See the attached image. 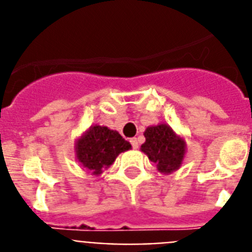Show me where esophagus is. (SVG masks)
<instances>
[{"label":"esophagus","instance_id":"1","mask_svg":"<svg viewBox=\"0 0 252 252\" xmlns=\"http://www.w3.org/2000/svg\"><path fill=\"white\" fill-rule=\"evenodd\" d=\"M130 142H131V145H132L133 149L139 148V142H137L136 137H132V139H130Z\"/></svg>","mask_w":252,"mask_h":252}]
</instances>
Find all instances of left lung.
<instances>
[{
    "instance_id": "8db88e82",
    "label": "left lung",
    "mask_w": 252,
    "mask_h": 252,
    "mask_svg": "<svg viewBox=\"0 0 252 252\" xmlns=\"http://www.w3.org/2000/svg\"><path fill=\"white\" fill-rule=\"evenodd\" d=\"M144 136L146 141L141 145V151L155 162L158 170L169 174L179 168L186 154V142L175 135L170 126H151L146 128Z\"/></svg>"
}]
</instances>
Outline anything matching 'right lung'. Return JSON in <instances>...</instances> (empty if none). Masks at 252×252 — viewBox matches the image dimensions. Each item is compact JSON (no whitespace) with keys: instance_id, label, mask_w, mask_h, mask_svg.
<instances>
[{"instance_id":"right-lung-1","label":"right lung","mask_w":252,"mask_h":252,"mask_svg":"<svg viewBox=\"0 0 252 252\" xmlns=\"http://www.w3.org/2000/svg\"><path fill=\"white\" fill-rule=\"evenodd\" d=\"M131 149V144L117 131L106 126H93L77 141V159L94 175L112 164L120 153Z\"/></svg>"}]
</instances>
